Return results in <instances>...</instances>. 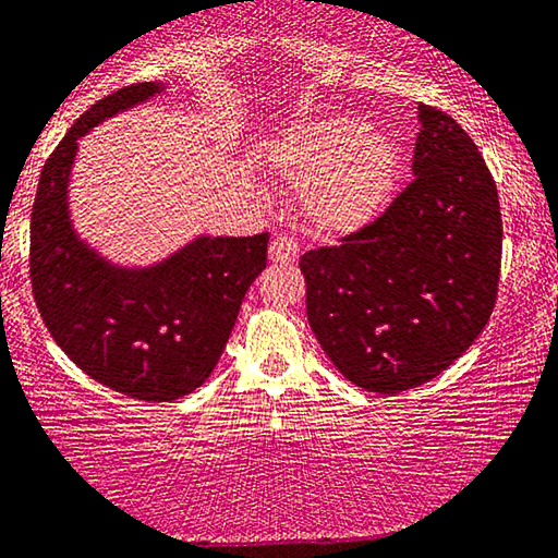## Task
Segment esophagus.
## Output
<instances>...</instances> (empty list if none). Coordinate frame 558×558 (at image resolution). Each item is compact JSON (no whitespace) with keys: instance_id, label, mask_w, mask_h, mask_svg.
<instances>
[{"instance_id":"34e87169","label":"esophagus","mask_w":558,"mask_h":558,"mask_svg":"<svg viewBox=\"0 0 558 558\" xmlns=\"http://www.w3.org/2000/svg\"><path fill=\"white\" fill-rule=\"evenodd\" d=\"M298 243L293 238L288 235H276V241L270 243V260L272 263H282V265H290L298 260Z\"/></svg>"}]
</instances>
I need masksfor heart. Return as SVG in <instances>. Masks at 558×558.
Returning a JSON list of instances; mask_svg holds the SVG:
<instances>
[{
  "mask_svg": "<svg viewBox=\"0 0 558 558\" xmlns=\"http://www.w3.org/2000/svg\"><path fill=\"white\" fill-rule=\"evenodd\" d=\"M270 161L295 185L307 226L325 238L362 231L392 201L400 146L379 129L344 117L290 126L270 146Z\"/></svg>",
  "mask_w": 558,
  "mask_h": 558,
  "instance_id": "1",
  "label": "heart"
}]
</instances>
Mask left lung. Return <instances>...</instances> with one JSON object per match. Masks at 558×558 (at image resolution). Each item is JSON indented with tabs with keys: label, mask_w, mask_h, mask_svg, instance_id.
Here are the masks:
<instances>
[{
	"label": "left lung",
	"mask_w": 558,
	"mask_h": 558,
	"mask_svg": "<svg viewBox=\"0 0 558 558\" xmlns=\"http://www.w3.org/2000/svg\"><path fill=\"white\" fill-rule=\"evenodd\" d=\"M417 117L412 183L362 231L300 258L307 323L325 355L379 395L437 377L497 303V183L452 117L424 104Z\"/></svg>",
	"instance_id": "left-lung-1"
}]
</instances>
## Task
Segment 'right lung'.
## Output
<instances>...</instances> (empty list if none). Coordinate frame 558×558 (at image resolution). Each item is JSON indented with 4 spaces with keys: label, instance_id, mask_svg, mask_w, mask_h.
I'll return each mask as SVG.
<instances>
[{
    "label": "right lung",
    "instance_id": "1",
    "mask_svg": "<svg viewBox=\"0 0 558 558\" xmlns=\"http://www.w3.org/2000/svg\"><path fill=\"white\" fill-rule=\"evenodd\" d=\"M163 88L144 82L96 101L44 163L32 208L29 272L44 325L88 377L141 402L179 400L210 377L270 238L198 235L146 268L111 263L78 238L69 214L78 138Z\"/></svg>",
    "mask_w": 558,
    "mask_h": 558
}]
</instances>
